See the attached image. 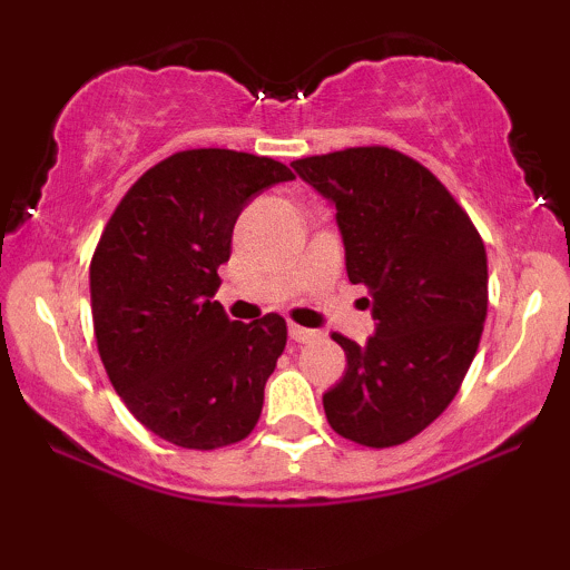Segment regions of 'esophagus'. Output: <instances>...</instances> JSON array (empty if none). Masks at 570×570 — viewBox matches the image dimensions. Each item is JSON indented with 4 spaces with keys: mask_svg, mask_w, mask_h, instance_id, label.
I'll return each mask as SVG.
<instances>
[{
    "mask_svg": "<svg viewBox=\"0 0 570 570\" xmlns=\"http://www.w3.org/2000/svg\"><path fill=\"white\" fill-rule=\"evenodd\" d=\"M289 337L294 340V343H311V340L316 337V332H313V330H305V326L289 324Z\"/></svg>",
    "mask_w": 570,
    "mask_h": 570,
    "instance_id": "obj_1",
    "label": "esophagus"
}]
</instances>
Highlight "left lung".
Listing matches in <instances>:
<instances>
[{"mask_svg":"<svg viewBox=\"0 0 570 570\" xmlns=\"http://www.w3.org/2000/svg\"><path fill=\"white\" fill-rule=\"evenodd\" d=\"M337 208L351 284H364L375 335L345 351L324 394L330 426L364 448H394L448 410L488 316V254L448 187L407 155L351 147L292 163Z\"/></svg>","mask_w":570,"mask_h":570,"instance_id":"1","label":"left lung"}]
</instances>
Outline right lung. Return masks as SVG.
<instances>
[{
    "label": "right lung",
    "mask_w": 570,
    "mask_h": 570,
    "mask_svg": "<svg viewBox=\"0 0 570 570\" xmlns=\"http://www.w3.org/2000/svg\"><path fill=\"white\" fill-rule=\"evenodd\" d=\"M284 163L235 149H185L139 176L90 259L104 370L136 421L187 450L246 440L286 345L267 313L230 322L214 299L233 227L254 195L289 181Z\"/></svg>",
    "instance_id": "obj_1"
}]
</instances>
